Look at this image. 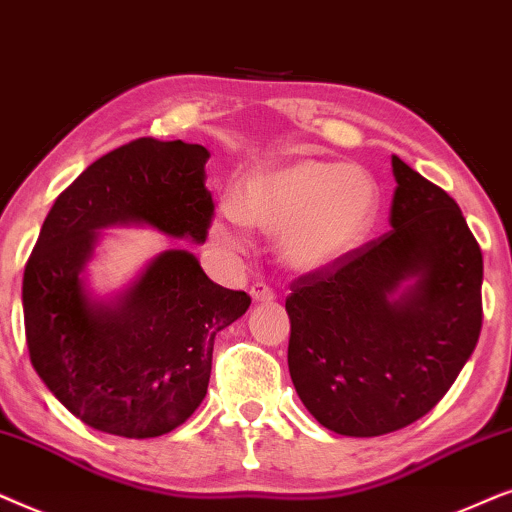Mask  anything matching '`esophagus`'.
<instances>
[{"label": "esophagus", "instance_id": "obj_1", "mask_svg": "<svg viewBox=\"0 0 512 512\" xmlns=\"http://www.w3.org/2000/svg\"><path fill=\"white\" fill-rule=\"evenodd\" d=\"M250 297H252V302H255V304H269V302H274V299H276L274 290H271L267 283L250 285Z\"/></svg>", "mask_w": 512, "mask_h": 512}]
</instances>
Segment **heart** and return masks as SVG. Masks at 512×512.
<instances>
[{"label":"heart","instance_id":"obj_1","mask_svg":"<svg viewBox=\"0 0 512 512\" xmlns=\"http://www.w3.org/2000/svg\"><path fill=\"white\" fill-rule=\"evenodd\" d=\"M377 213L379 185L370 170L302 156L250 170L229 194V213L210 222V236L224 250L243 252V224L278 234L281 260L313 274L349 257Z\"/></svg>","mask_w":512,"mask_h":512}]
</instances>
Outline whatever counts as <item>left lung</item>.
Returning a JSON list of instances; mask_svg holds the SVG:
<instances>
[{"label":"left lung","mask_w":512,"mask_h":512,"mask_svg":"<svg viewBox=\"0 0 512 512\" xmlns=\"http://www.w3.org/2000/svg\"><path fill=\"white\" fill-rule=\"evenodd\" d=\"M391 163V231L299 278L285 299L299 400L351 438L431 412L482 327V252L461 208L403 159Z\"/></svg>","instance_id":"left-lung-1"}]
</instances>
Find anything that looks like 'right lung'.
<instances>
[{"label":"right lung","mask_w":512,"mask_h":512,"mask_svg":"<svg viewBox=\"0 0 512 512\" xmlns=\"http://www.w3.org/2000/svg\"><path fill=\"white\" fill-rule=\"evenodd\" d=\"M210 152L140 138L91 163L53 203L23 276L30 360L95 431L145 440L192 417L208 393L215 335L248 311L189 250H163L112 295L91 283L102 229L149 227L206 243Z\"/></svg>","instance_id":"right-lung-1"}]
</instances>
